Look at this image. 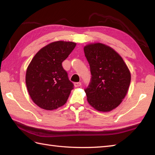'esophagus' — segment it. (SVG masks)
Listing matches in <instances>:
<instances>
[{"mask_svg": "<svg viewBox=\"0 0 155 155\" xmlns=\"http://www.w3.org/2000/svg\"><path fill=\"white\" fill-rule=\"evenodd\" d=\"M74 85L75 87H78L81 85V82H77V83H74Z\"/></svg>", "mask_w": 155, "mask_h": 155, "instance_id": "esophagus-1", "label": "esophagus"}]
</instances>
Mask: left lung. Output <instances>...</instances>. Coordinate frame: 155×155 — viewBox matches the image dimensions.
Listing matches in <instances>:
<instances>
[{
    "mask_svg": "<svg viewBox=\"0 0 155 155\" xmlns=\"http://www.w3.org/2000/svg\"><path fill=\"white\" fill-rule=\"evenodd\" d=\"M84 52L90 66L91 78L84 88L87 101L99 111L107 112L120 104L130 83V73L123 58L108 46L87 45Z\"/></svg>",
    "mask_w": 155,
    "mask_h": 155,
    "instance_id": "left-lung-1",
    "label": "left lung"
}]
</instances>
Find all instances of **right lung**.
<instances>
[{
  "label": "right lung",
  "mask_w": 155,
  "mask_h": 155,
  "mask_svg": "<svg viewBox=\"0 0 155 155\" xmlns=\"http://www.w3.org/2000/svg\"><path fill=\"white\" fill-rule=\"evenodd\" d=\"M76 47L72 42L57 41L41 48L27 68L26 84L34 103L43 109L64 105L74 88L62 62Z\"/></svg>",
  "instance_id": "add662e5"
}]
</instances>
